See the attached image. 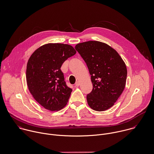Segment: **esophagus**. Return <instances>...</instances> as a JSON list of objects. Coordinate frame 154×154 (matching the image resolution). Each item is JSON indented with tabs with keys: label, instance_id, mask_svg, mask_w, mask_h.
I'll return each instance as SVG.
<instances>
[{
	"label": "esophagus",
	"instance_id": "1",
	"mask_svg": "<svg viewBox=\"0 0 154 154\" xmlns=\"http://www.w3.org/2000/svg\"><path fill=\"white\" fill-rule=\"evenodd\" d=\"M80 82H77L75 83V87H78V86H80Z\"/></svg>",
	"mask_w": 154,
	"mask_h": 154
}]
</instances>
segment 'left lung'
Segmentation results:
<instances>
[{
	"label": "left lung",
	"instance_id": "obj_1",
	"mask_svg": "<svg viewBox=\"0 0 154 154\" xmlns=\"http://www.w3.org/2000/svg\"><path fill=\"white\" fill-rule=\"evenodd\" d=\"M75 49L91 75L92 91L87 95L89 106L96 111L108 109L124 89L127 74L125 62L114 49L100 42L80 43Z\"/></svg>",
	"mask_w": 154,
	"mask_h": 154
}]
</instances>
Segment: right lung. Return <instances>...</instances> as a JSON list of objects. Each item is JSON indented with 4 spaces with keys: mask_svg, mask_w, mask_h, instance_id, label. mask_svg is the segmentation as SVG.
<instances>
[{
    "mask_svg": "<svg viewBox=\"0 0 154 154\" xmlns=\"http://www.w3.org/2000/svg\"><path fill=\"white\" fill-rule=\"evenodd\" d=\"M75 54L71 45L48 43L30 57L26 69L27 86L34 99L45 109L57 111L66 105L72 89L66 86L61 67Z\"/></svg>",
    "mask_w": 154,
    "mask_h": 154,
    "instance_id": "right-lung-1",
    "label": "right lung"
}]
</instances>
